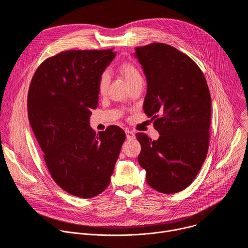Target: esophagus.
Listing matches in <instances>:
<instances>
[{
  "label": "esophagus",
  "mask_w": 248,
  "mask_h": 248,
  "mask_svg": "<svg viewBox=\"0 0 248 248\" xmlns=\"http://www.w3.org/2000/svg\"><path fill=\"white\" fill-rule=\"evenodd\" d=\"M125 135H126V138H127V139H133V138L135 137L134 132H132V131H130V130H126V131H125Z\"/></svg>",
  "instance_id": "1"
}]
</instances>
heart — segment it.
I'll return each instance as SVG.
<instances>
[{
  "mask_svg": "<svg viewBox=\"0 0 248 248\" xmlns=\"http://www.w3.org/2000/svg\"><path fill=\"white\" fill-rule=\"evenodd\" d=\"M119 72L124 78V79L129 84V86H131L137 81L142 80V77H141L139 69L129 62H122L119 66ZM109 83H110V76L107 72H104L100 76L99 82H98V91L101 95H104L106 92H107Z\"/></svg>",
  "mask_w": 248,
  "mask_h": 248,
  "instance_id": "b5f03b06",
  "label": "heart"
}]
</instances>
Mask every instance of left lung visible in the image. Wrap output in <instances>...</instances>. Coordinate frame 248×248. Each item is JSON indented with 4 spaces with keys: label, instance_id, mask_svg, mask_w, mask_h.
<instances>
[{
    "label": "left lung",
    "instance_id": "left-lung-1",
    "mask_svg": "<svg viewBox=\"0 0 248 248\" xmlns=\"http://www.w3.org/2000/svg\"><path fill=\"white\" fill-rule=\"evenodd\" d=\"M147 80L144 113L154 121L158 140L136 133L140 166L147 184L159 192L176 193L194 181L208 152L211 96L199 66L164 43L135 48Z\"/></svg>",
    "mask_w": 248,
    "mask_h": 248
}]
</instances>
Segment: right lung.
<instances>
[{
	"instance_id": "right-lung-1",
	"label": "right lung",
	"mask_w": 248,
	"mask_h": 248,
	"mask_svg": "<svg viewBox=\"0 0 248 248\" xmlns=\"http://www.w3.org/2000/svg\"><path fill=\"white\" fill-rule=\"evenodd\" d=\"M115 56L113 49L62 52L38 66L28 90L29 123L52 178L80 198L108 187L125 139L117 125L97 134L89 125L100 76Z\"/></svg>"
}]
</instances>
